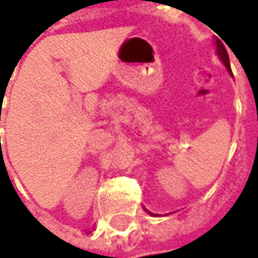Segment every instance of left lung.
I'll list each match as a JSON object with an SVG mask.
<instances>
[{"label":"left lung","instance_id":"8db88e82","mask_svg":"<svg viewBox=\"0 0 258 258\" xmlns=\"http://www.w3.org/2000/svg\"><path fill=\"white\" fill-rule=\"evenodd\" d=\"M217 51H218V55L221 57V60L224 61V64L227 66V69H228V72L231 73V67H230V60H228V53H227V50H225V47H224L220 41H217Z\"/></svg>","mask_w":258,"mask_h":258}]
</instances>
